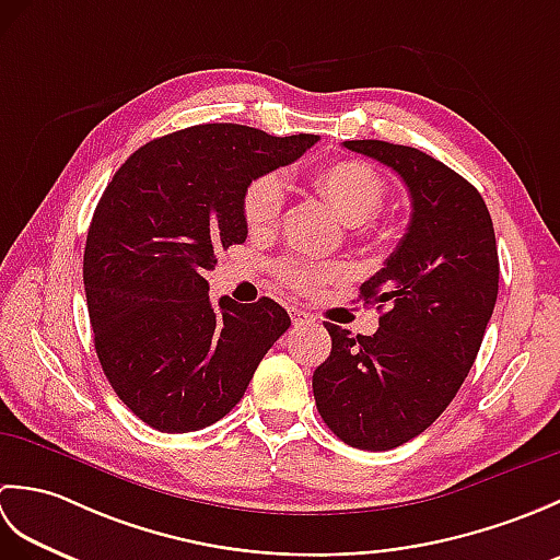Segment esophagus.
I'll return each instance as SVG.
<instances>
[{
    "label": "esophagus",
    "instance_id": "esophagus-1",
    "mask_svg": "<svg viewBox=\"0 0 560 560\" xmlns=\"http://www.w3.org/2000/svg\"><path fill=\"white\" fill-rule=\"evenodd\" d=\"M291 319L295 327H303V325H313L315 317L311 313H305L303 307H291Z\"/></svg>",
    "mask_w": 560,
    "mask_h": 560
}]
</instances>
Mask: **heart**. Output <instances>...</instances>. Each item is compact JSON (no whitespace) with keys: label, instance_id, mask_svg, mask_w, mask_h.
Masks as SVG:
<instances>
[{"label":"heart","instance_id":"heart-1","mask_svg":"<svg viewBox=\"0 0 560 560\" xmlns=\"http://www.w3.org/2000/svg\"><path fill=\"white\" fill-rule=\"evenodd\" d=\"M313 185L323 195L337 217L349 225H361L375 219L387 201V185L380 173L363 161H335L313 173ZM283 207V180L277 173L257 175L243 192V219L253 233H265L279 221ZM343 277L335 265L313 261H281L279 279L295 291H315L327 281Z\"/></svg>","mask_w":560,"mask_h":560}]
</instances>
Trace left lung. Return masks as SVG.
<instances>
[{
    "instance_id": "left-lung-1",
    "label": "left lung",
    "mask_w": 560,
    "mask_h": 560,
    "mask_svg": "<svg viewBox=\"0 0 560 560\" xmlns=\"http://www.w3.org/2000/svg\"><path fill=\"white\" fill-rule=\"evenodd\" d=\"M343 147L395 171L411 195L397 249L361 287L377 311L373 337L327 323L317 365V411L343 443L392 450L423 433L467 377L498 295V247L479 189L428 153L377 139Z\"/></svg>"
}]
</instances>
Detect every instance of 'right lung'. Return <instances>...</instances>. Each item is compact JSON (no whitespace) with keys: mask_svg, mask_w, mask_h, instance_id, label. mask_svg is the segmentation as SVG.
Segmentation results:
<instances>
[{"mask_svg":"<svg viewBox=\"0 0 560 560\" xmlns=\"http://www.w3.org/2000/svg\"><path fill=\"white\" fill-rule=\"evenodd\" d=\"M319 137L197 125L137 149L93 211L83 289L103 373L135 416L189 433L229 413L291 327L279 303L209 301L217 253L247 237L243 192Z\"/></svg>","mask_w":560,"mask_h":560,"instance_id":"right-lung-1","label":"right lung"}]
</instances>
